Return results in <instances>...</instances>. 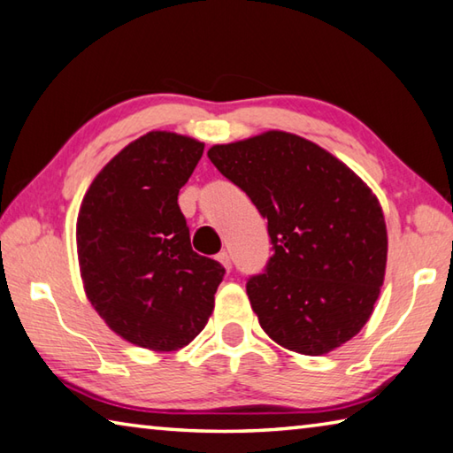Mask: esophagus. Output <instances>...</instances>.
<instances>
[{
	"instance_id": "obj_1",
	"label": "esophagus",
	"mask_w": 453,
	"mask_h": 453,
	"mask_svg": "<svg viewBox=\"0 0 453 453\" xmlns=\"http://www.w3.org/2000/svg\"><path fill=\"white\" fill-rule=\"evenodd\" d=\"M218 261L221 263V265L226 267V271L232 269V259H229V253H227V251H221V253H218Z\"/></svg>"
}]
</instances>
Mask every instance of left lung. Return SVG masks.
Segmentation results:
<instances>
[{"instance_id":"1","label":"left lung","mask_w":453,"mask_h":453,"mask_svg":"<svg viewBox=\"0 0 453 453\" xmlns=\"http://www.w3.org/2000/svg\"><path fill=\"white\" fill-rule=\"evenodd\" d=\"M208 158L267 219L273 255L248 281L271 341L320 357L360 333L380 295L388 234L374 192L307 138L267 130Z\"/></svg>"}]
</instances>
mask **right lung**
<instances>
[{
	"label": "right lung",
	"instance_id": "1",
	"mask_svg": "<svg viewBox=\"0 0 453 453\" xmlns=\"http://www.w3.org/2000/svg\"><path fill=\"white\" fill-rule=\"evenodd\" d=\"M203 142L152 130L114 156L81 202L77 255L87 299L120 339L172 352L198 336L226 269L192 250L178 192Z\"/></svg>",
	"mask_w": 453,
	"mask_h": 453
}]
</instances>
